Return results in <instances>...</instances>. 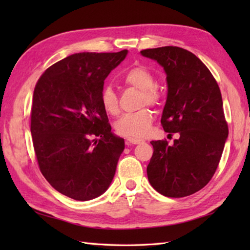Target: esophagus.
Listing matches in <instances>:
<instances>
[{"instance_id":"1","label":"esophagus","mask_w":250,"mask_h":250,"mask_svg":"<svg viewBox=\"0 0 250 250\" xmlns=\"http://www.w3.org/2000/svg\"><path fill=\"white\" fill-rule=\"evenodd\" d=\"M143 142L144 141L135 139V137H128V139H126L125 144L126 145H137V144H141V143H143Z\"/></svg>"}]
</instances>
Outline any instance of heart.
<instances>
[{
    "label": "heart",
    "mask_w": 250,
    "mask_h": 250,
    "mask_svg": "<svg viewBox=\"0 0 250 250\" xmlns=\"http://www.w3.org/2000/svg\"><path fill=\"white\" fill-rule=\"evenodd\" d=\"M124 81L126 84L143 91V104L156 105L160 95L156 90V78L153 74L144 66L131 68L125 74ZM101 104L106 113L116 116L119 113L118 95L113 87L106 86L101 92ZM153 121L152 113L149 109H141L135 113L122 115L116 121L115 129L117 133L129 137H144L149 132Z\"/></svg>",
    "instance_id": "heart-1"
}]
</instances>
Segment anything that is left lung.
Listing matches in <instances>:
<instances>
[{"mask_svg": "<svg viewBox=\"0 0 250 250\" xmlns=\"http://www.w3.org/2000/svg\"><path fill=\"white\" fill-rule=\"evenodd\" d=\"M160 64L167 97L161 117L166 132L178 133L173 145L151 141L147 167L150 185L168 198H184L208 184L218 167L229 130L218 83L198 57L174 46L141 51Z\"/></svg>", "mask_w": 250, "mask_h": 250, "instance_id": "left-lung-1", "label": "left lung"}]
</instances>
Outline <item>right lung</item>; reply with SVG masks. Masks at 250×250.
<instances>
[{"label": "right lung", "mask_w": 250, "mask_h": 250, "mask_svg": "<svg viewBox=\"0 0 250 250\" xmlns=\"http://www.w3.org/2000/svg\"><path fill=\"white\" fill-rule=\"evenodd\" d=\"M126 55H71L47 68L35 86L31 134L37 162L51 187L71 199L98 198L114 179L125 140L111 132L101 92Z\"/></svg>", "instance_id": "add662e5"}]
</instances>
